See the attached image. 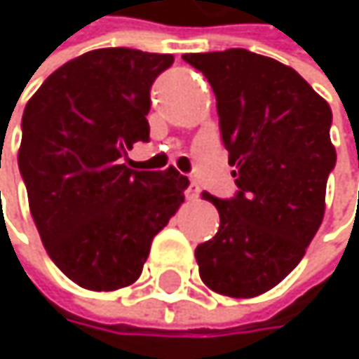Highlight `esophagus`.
<instances>
[{"mask_svg":"<svg viewBox=\"0 0 359 359\" xmlns=\"http://www.w3.org/2000/svg\"><path fill=\"white\" fill-rule=\"evenodd\" d=\"M184 195H187V199H197V197H199V184L193 179H189V184H187Z\"/></svg>","mask_w":359,"mask_h":359,"instance_id":"34e87169","label":"esophagus"}]
</instances>
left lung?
Returning a JSON list of instances; mask_svg holds the SVG:
<instances>
[{"instance_id": "left-lung-1", "label": "left lung", "mask_w": 359, "mask_h": 359, "mask_svg": "<svg viewBox=\"0 0 359 359\" xmlns=\"http://www.w3.org/2000/svg\"><path fill=\"white\" fill-rule=\"evenodd\" d=\"M216 95L222 143L239 187L210 193L216 237L197 245L201 280L229 297L276 287L304 257L324 218L326 180L337 162L332 111L289 66L248 49L184 53Z\"/></svg>"}]
</instances>
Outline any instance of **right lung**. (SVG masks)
Wrapping results in <instances>:
<instances>
[{
  "label": "right lung",
  "mask_w": 359,
  "mask_h": 359,
  "mask_svg": "<svg viewBox=\"0 0 359 359\" xmlns=\"http://www.w3.org/2000/svg\"><path fill=\"white\" fill-rule=\"evenodd\" d=\"M172 62L170 53L93 49L47 76L25 108L18 168L29 208L49 257L83 289L133 285L184 201L189 179L172 166L124 164L137 141H149V89Z\"/></svg>",
  "instance_id": "add662e5"
}]
</instances>
